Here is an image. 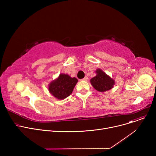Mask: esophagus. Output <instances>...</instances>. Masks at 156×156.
I'll use <instances>...</instances> for the list:
<instances>
[{
  "mask_svg": "<svg viewBox=\"0 0 156 156\" xmlns=\"http://www.w3.org/2000/svg\"><path fill=\"white\" fill-rule=\"evenodd\" d=\"M87 80H88V77L87 76H85L84 78L82 79V80H83V81H87Z\"/></svg>",
  "mask_w": 156,
  "mask_h": 156,
  "instance_id": "esophagus-1",
  "label": "esophagus"
}]
</instances>
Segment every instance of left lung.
Returning <instances> with one entry per match:
<instances>
[{"label":"left lung","instance_id":"left-lung-1","mask_svg":"<svg viewBox=\"0 0 156 156\" xmlns=\"http://www.w3.org/2000/svg\"><path fill=\"white\" fill-rule=\"evenodd\" d=\"M97 75L90 80L92 85L97 91L105 92L111 89L114 85V80L108 76L101 69H97Z\"/></svg>","mask_w":156,"mask_h":156}]
</instances>
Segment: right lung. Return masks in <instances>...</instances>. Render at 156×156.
I'll list each match as a JSON object with an SVG mask.
<instances>
[{"label": "right lung", "mask_w": 156, "mask_h": 156, "mask_svg": "<svg viewBox=\"0 0 156 156\" xmlns=\"http://www.w3.org/2000/svg\"><path fill=\"white\" fill-rule=\"evenodd\" d=\"M77 82L78 80L76 78L61 74L58 78L49 85L48 90L57 99H64L70 95Z\"/></svg>", "instance_id": "add662e5"}]
</instances>
